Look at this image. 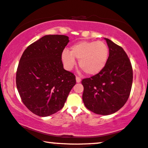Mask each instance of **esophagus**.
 Masks as SVG:
<instances>
[{
	"instance_id": "esophagus-1",
	"label": "esophagus",
	"mask_w": 148,
	"mask_h": 148,
	"mask_svg": "<svg viewBox=\"0 0 148 148\" xmlns=\"http://www.w3.org/2000/svg\"><path fill=\"white\" fill-rule=\"evenodd\" d=\"M76 82H80V81H81V78L78 77V76H76Z\"/></svg>"
}]
</instances>
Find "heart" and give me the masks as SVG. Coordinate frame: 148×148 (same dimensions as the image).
Masks as SVG:
<instances>
[{"label":"heart","instance_id":"heart-1","mask_svg":"<svg viewBox=\"0 0 148 148\" xmlns=\"http://www.w3.org/2000/svg\"><path fill=\"white\" fill-rule=\"evenodd\" d=\"M62 61L65 68L70 70L79 60V66L85 74L95 76L105 68L109 58V48L103 41L82 40L71 47V51L64 49Z\"/></svg>","mask_w":148,"mask_h":148}]
</instances>
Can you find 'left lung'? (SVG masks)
<instances>
[{"label":"left lung","instance_id":"8db88e82","mask_svg":"<svg viewBox=\"0 0 148 148\" xmlns=\"http://www.w3.org/2000/svg\"><path fill=\"white\" fill-rule=\"evenodd\" d=\"M105 40L109 48L105 68L81 82L84 106L101 115H109L121 109L129 99L133 83V69L125 51L110 39Z\"/></svg>","mask_w":148,"mask_h":148}]
</instances>
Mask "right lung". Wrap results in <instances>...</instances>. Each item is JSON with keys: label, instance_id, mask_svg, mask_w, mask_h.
<instances>
[{"label": "right lung", "instance_id": "obj_1", "mask_svg": "<svg viewBox=\"0 0 148 148\" xmlns=\"http://www.w3.org/2000/svg\"><path fill=\"white\" fill-rule=\"evenodd\" d=\"M65 35H46L23 51L16 73V85L29 111L45 117L64 107L76 84L74 74L64 70L62 53L69 42Z\"/></svg>", "mask_w": 148, "mask_h": 148}]
</instances>
